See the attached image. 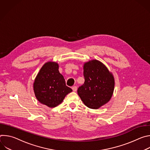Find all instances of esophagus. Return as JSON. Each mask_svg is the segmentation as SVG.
<instances>
[{
  "label": "esophagus",
  "mask_w": 150,
  "mask_h": 150,
  "mask_svg": "<svg viewBox=\"0 0 150 150\" xmlns=\"http://www.w3.org/2000/svg\"><path fill=\"white\" fill-rule=\"evenodd\" d=\"M72 89L73 91L75 92V91H76V90H77V87H76V86H73V87H72Z\"/></svg>",
  "instance_id": "esophagus-1"
}]
</instances>
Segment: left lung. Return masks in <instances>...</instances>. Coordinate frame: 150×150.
I'll return each mask as SVG.
<instances>
[{
    "label": "left lung",
    "mask_w": 150,
    "mask_h": 150,
    "mask_svg": "<svg viewBox=\"0 0 150 150\" xmlns=\"http://www.w3.org/2000/svg\"><path fill=\"white\" fill-rule=\"evenodd\" d=\"M84 83L78 94L84 104L98 109L111 99L115 88V78L105 65L94 59L83 64Z\"/></svg>",
    "instance_id": "left-lung-1"
}]
</instances>
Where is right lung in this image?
Wrapping results in <instances>:
<instances>
[{
    "label": "right lung",
    "instance_id": "add662e5",
    "mask_svg": "<svg viewBox=\"0 0 150 150\" xmlns=\"http://www.w3.org/2000/svg\"><path fill=\"white\" fill-rule=\"evenodd\" d=\"M33 90L37 100L50 108L62 103L72 90L66 85L63 76L59 71V64L47 62L41 67L33 83Z\"/></svg>",
    "mask_w": 150,
    "mask_h": 150
}]
</instances>
